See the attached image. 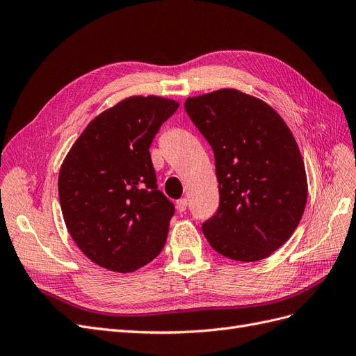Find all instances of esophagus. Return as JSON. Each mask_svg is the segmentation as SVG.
Segmentation results:
<instances>
[{
  "mask_svg": "<svg viewBox=\"0 0 356 356\" xmlns=\"http://www.w3.org/2000/svg\"><path fill=\"white\" fill-rule=\"evenodd\" d=\"M187 207H188V200L186 197L177 200V203H175V208H177L178 212H186Z\"/></svg>",
  "mask_w": 356,
  "mask_h": 356,
  "instance_id": "esophagus-1",
  "label": "esophagus"
}]
</instances>
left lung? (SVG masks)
<instances>
[{"instance_id":"1","label":"left lung","mask_w":356,"mask_h":356,"mask_svg":"<svg viewBox=\"0 0 356 356\" xmlns=\"http://www.w3.org/2000/svg\"><path fill=\"white\" fill-rule=\"evenodd\" d=\"M186 111L215 157L220 207L202 224L218 254L263 260L281 248L303 217L307 179L288 126L272 106L234 89L186 101Z\"/></svg>"}]
</instances>
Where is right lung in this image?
I'll list each match as a JSON object with an SVG mask.
<instances>
[{"mask_svg": "<svg viewBox=\"0 0 356 356\" xmlns=\"http://www.w3.org/2000/svg\"><path fill=\"white\" fill-rule=\"evenodd\" d=\"M179 104L132 96L89 123L59 172V202L74 242L93 263L127 273L153 261L175 212L157 188L149 145Z\"/></svg>", "mask_w": 356, "mask_h": 356, "instance_id": "obj_1", "label": "right lung"}]
</instances>
